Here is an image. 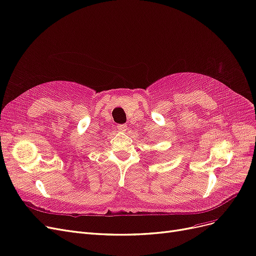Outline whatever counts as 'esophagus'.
Segmentation results:
<instances>
[{
	"mask_svg": "<svg viewBox=\"0 0 256 256\" xmlns=\"http://www.w3.org/2000/svg\"><path fill=\"white\" fill-rule=\"evenodd\" d=\"M117 128H118V130H121V132H126V130H128L126 124H120V126H118Z\"/></svg>",
	"mask_w": 256,
	"mask_h": 256,
	"instance_id": "esophagus-1",
	"label": "esophagus"
}]
</instances>
